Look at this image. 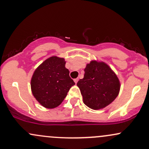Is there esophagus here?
I'll return each mask as SVG.
<instances>
[{
  "instance_id": "obj_1",
  "label": "esophagus",
  "mask_w": 149,
  "mask_h": 149,
  "mask_svg": "<svg viewBox=\"0 0 149 149\" xmlns=\"http://www.w3.org/2000/svg\"><path fill=\"white\" fill-rule=\"evenodd\" d=\"M73 80H74L75 83H78V78H75V79Z\"/></svg>"
}]
</instances>
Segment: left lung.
Wrapping results in <instances>:
<instances>
[{
	"mask_svg": "<svg viewBox=\"0 0 149 149\" xmlns=\"http://www.w3.org/2000/svg\"><path fill=\"white\" fill-rule=\"evenodd\" d=\"M84 78L78 80L83 102L94 110L104 109L118 95L120 84L116 73L106 63L91 61L85 69Z\"/></svg>",
	"mask_w": 149,
	"mask_h": 149,
	"instance_id": "1",
	"label": "left lung"
}]
</instances>
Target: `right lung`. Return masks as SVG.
<instances>
[{"mask_svg": "<svg viewBox=\"0 0 149 149\" xmlns=\"http://www.w3.org/2000/svg\"><path fill=\"white\" fill-rule=\"evenodd\" d=\"M65 64L64 58L52 56L34 71L31 88L34 97L42 107L54 109L60 105L75 85Z\"/></svg>", "mask_w": 149, "mask_h": 149, "instance_id": "add662e5", "label": "right lung"}]
</instances>
